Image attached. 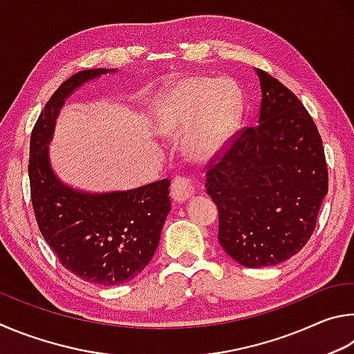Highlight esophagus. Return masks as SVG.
I'll list each match as a JSON object with an SVG mask.
<instances>
[{
  "label": "esophagus",
  "instance_id": "esophagus-1",
  "mask_svg": "<svg viewBox=\"0 0 354 354\" xmlns=\"http://www.w3.org/2000/svg\"><path fill=\"white\" fill-rule=\"evenodd\" d=\"M194 182L191 180L189 177H185V176H178L172 180L171 185V196L172 199L182 203L185 201H188L189 197L194 196Z\"/></svg>",
  "mask_w": 354,
  "mask_h": 354
}]
</instances>
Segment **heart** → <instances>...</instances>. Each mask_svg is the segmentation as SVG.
I'll return each instance as SVG.
<instances>
[{"label":"heart","mask_w":354,"mask_h":354,"mask_svg":"<svg viewBox=\"0 0 354 354\" xmlns=\"http://www.w3.org/2000/svg\"><path fill=\"white\" fill-rule=\"evenodd\" d=\"M241 93L228 79L188 77L166 90L153 107V130L166 140L185 136L191 158L207 161L219 155L236 129Z\"/></svg>","instance_id":"b5f03b06"}]
</instances>
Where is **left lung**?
<instances>
[{
  "label": "left lung",
  "mask_w": 354,
  "mask_h": 354,
  "mask_svg": "<svg viewBox=\"0 0 354 354\" xmlns=\"http://www.w3.org/2000/svg\"><path fill=\"white\" fill-rule=\"evenodd\" d=\"M261 86L257 126L247 127L207 172L218 205L219 243L234 261L269 268L299 253L328 193L324 146L292 91L255 68Z\"/></svg>",
  "instance_id": "1"
}]
</instances>
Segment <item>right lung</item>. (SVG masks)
Segmentation results:
<instances>
[{
    "mask_svg": "<svg viewBox=\"0 0 354 354\" xmlns=\"http://www.w3.org/2000/svg\"><path fill=\"white\" fill-rule=\"evenodd\" d=\"M107 68L65 80L37 120L29 146L30 199L43 238L60 264L97 286L132 281L151 263L171 212L167 178L126 191H91L62 182L49 160V142L65 101Z\"/></svg>",
    "mask_w": 354,
    "mask_h": 354,
    "instance_id": "add662e5",
    "label": "right lung"
}]
</instances>
